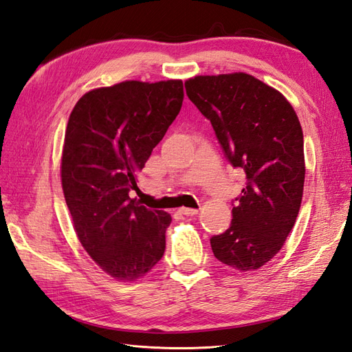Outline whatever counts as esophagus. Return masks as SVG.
Returning a JSON list of instances; mask_svg holds the SVG:
<instances>
[{
	"label": "esophagus",
	"mask_w": 352,
	"mask_h": 352,
	"mask_svg": "<svg viewBox=\"0 0 352 352\" xmlns=\"http://www.w3.org/2000/svg\"><path fill=\"white\" fill-rule=\"evenodd\" d=\"M177 212L182 214V215L192 217V215H197V214H199V209H192V208H179Z\"/></svg>",
	"instance_id": "obj_1"
}]
</instances>
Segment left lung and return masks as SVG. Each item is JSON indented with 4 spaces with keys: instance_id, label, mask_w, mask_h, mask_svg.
<instances>
[{
    "instance_id": "left-lung-1",
    "label": "left lung",
    "mask_w": 352,
    "mask_h": 352,
    "mask_svg": "<svg viewBox=\"0 0 352 352\" xmlns=\"http://www.w3.org/2000/svg\"><path fill=\"white\" fill-rule=\"evenodd\" d=\"M185 89L247 179L230 228L210 238L214 256L239 271L261 268L282 250L301 206L306 167L298 117L282 93L248 74L194 76Z\"/></svg>"
}]
</instances>
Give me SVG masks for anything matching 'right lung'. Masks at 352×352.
I'll use <instances>...</instances> for the list:
<instances>
[{
  "label": "right lung",
  "instance_id": "obj_1",
  "mask_svg": "<svg viewBox=\"0 0 352 352\" xmlns=\"http://www.w3.org/2000/svg\"><path fill=\"white\" fill-rule=\"evenodd\" d=\"M184 82L95 89L70 113L61 185L78 239L107 274L134 282L166 250L170 214L129 197L137 175L181 111Z\"/></svg>",
  "mask_w": 352,
  "mask_h": 352
}]
</instances>
